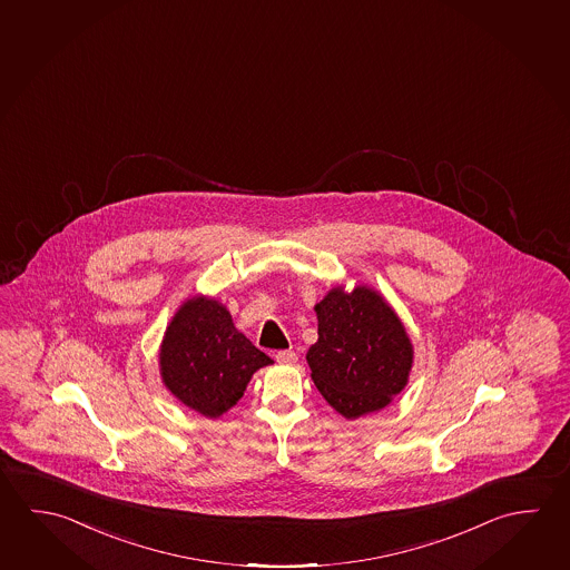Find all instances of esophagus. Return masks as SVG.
Returning a JSON list of instances; mask_svg holds the SVG:
<instances>
[{"mask_svg":"<svg viewBox=\"0 0 570 570\" xmlns=\"http://www.w3.org/2000/svg\"><path fill=\"white\" fill-rule=\"evenodd\" d=\"M276 362H281V364H296L298 362V354L294 350H281V352H276Z\"/></svg>","mask_w":570,"mask_h":570,"instance_id":"obj_1","label":"esophagus"}]
</instances>
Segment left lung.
Returning a JSON list of instances; mask_svg holds the SVG:
<instances>
[{
    "label": "left lung",
    "mask_w": 570,
    "mask_h": 570,
    "mask_svg": "<svg viewBox=\"0 0 570 570\" xmlns=\"http://www.w3.org/2000/svg\"><path fill=\"white\" fill-rule=\"evenodd\" d=\"M318 340L306 354L320 394L344 419L386 409L406 389L414 346L379 289L334 286L314 306Z\"/></svg>",
    "instance_id": "left-lung-1"
}]
</instances>
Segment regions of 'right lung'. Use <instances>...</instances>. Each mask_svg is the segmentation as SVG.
I'll return each instance as SVG.
<instances>
[{"instance_id": "right-lung-1", "label": "right lung", "mask_w": 570, "mask_h": 570, "mask_svg": "<svg viewBox=\"0 0 570 570\" xmlns=\"http://www.w3.org/2000/svg\"><path fill=\"white\" fill-rule=\"evenodd\" d=\"M160 376L184 406L220 419L244 396L256 370L272 364L234 326L220 299L196 294L171 316L160 344Z\"/></svg>"}]
</instances>
